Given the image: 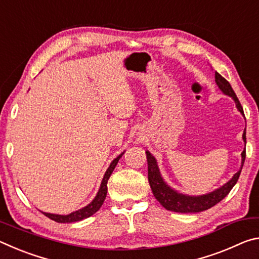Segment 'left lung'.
I'll use <instances>...</instances> for the list:
<instances>
[{
    "instance_id": "8db88e82",
    "label": "left lung",
    "mask_w": 259,
    "mask_h": 259,
    "mask_svg": "<svg viewBox=\"0 0 259 259\" xmlns=\"http://www.w3.org/2000/svg\"><path fill=\"white\" fill-rule=\"evenodd\" d=\"M214 81H216L218 88L223 91V93L234 99L236 107H238L241 114L244 115L243 108L241 106L239 99L236 97L233 89H232L229 81L223 77L221 74L217 72H214ZM242 138L245 143V130L243 131ZM241 155H242V165H241V169L234 175L233 178H232L230 182H227L225 184L224 186H222L221 188H218V190L205 195L188 196V195L181 194V193H177L176 191H174L172 188H170L168 185H166L161 177L155 159L151 155L150 152H146L147 164H148V183H150V186L152 188V192L153 194H154L155 199L159 201V202L163 205L166 210H170V211H175V212H183V213L204 211V210H208L211 207H213L214 204L221 202V201L231 192V190L233 188L236 182H238L241 170H242V166L244 163L245 150L242 152V154Z\"/></svg>"
}]
</instances>
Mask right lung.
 Segmentation results:
<instances>
[{
    "label": "right lung",
    "instance_id": "1",
    "mask_svg": "<svg viewBox=\"0 0 259 259\" xmlns=\"http://www.w3.org/2000/svg\"><path fill=\"white\" fill-rule=\"evenodd\" d=\"M122 156L119 155L116 157V159H114L113 162L111 163V165L108 166L107 171L105 172V176L103 178V182H102V185H100L99 191L97 193V195H96V198L94 199L93 202L90 204H88L87 207L82 208L80 210H77V211H74L69 214H66V216H63V214H55V213H48V212H43V214H46L48 218L52 219V221H55L57 223H73V222H78V221H82V219L88 218L90 216H93L95 212H97L98 210L102 207L105 199H106V194H107V182L109 177H111V175L113 172L114 168H115L117 162H119L120 157Z\"/></svg>",
    "mask_w": 259,
    "mask_h": 259
}]
</instances>
